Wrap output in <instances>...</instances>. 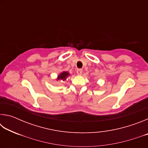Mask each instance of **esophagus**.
Listing matches in <instances>:
<instances>
[{"label":"esophagus","mask_w":148,"mask_h":148,"mask_svg":"<svg viewBox=\"0 0 148 148\" xmlns=\"http://www.w3.org/2000/svg\"><path fill=\"white\" fill-rule=\"evenodd\" d=\"M76 72H77V75H81L82 74V69H77V71H76Z\"/></svg>","instance_id":"34e87169"}]
</instances>
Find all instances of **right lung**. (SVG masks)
Segmentation results:
<instances>
[{"label":"right lung","instance_id":"add662e5","mask_svg":"<svg viewBox=\"0 0 148 148\" xmlns=\"http://www.w3.org/2000/svg\"><path fill=\"white\" fill-rule=\"evenodd\" d=\"M69 76V73L68 72H62L59 75L58 77H57V79L58 80L61 79V80H62V81H64Z\"/></svg>","mask_w":148,"mask_h":148}]
</instances>
